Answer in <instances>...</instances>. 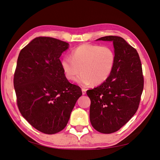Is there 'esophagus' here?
Wrapping results in <instances>:
<instances>
[{"label": "esophagus", "instance_id": "34e87169", "mask_svg": "<svg viewBox=\"0 0 160 160\" xmlns=\"http://www.w3.org/2000/svg\"><path fill=\"white\" fill-rule=\"evenodd\" d=\"M81 90H82V94H83V95H85V94L86 93V89H84V88H82V89H81Z\"/></svg>", "mask_w": 160, "mask_h": 160}]
</instances>
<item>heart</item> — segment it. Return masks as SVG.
<instances>
[{
  "label": "heart",
  "mask_w": 160,
  "mask_h": 160,
  "mask_svg": "<svg viewBox=\"0 0 160 160\" xmlns=\"http://www.w3.org/2000/svg\"><path fill=\"white\" fill-rule=\"evenodd\" d=\"M61 67L65 77L69 81L75 79L79 84L86 86L90 83L99 85L107 80L112 72L115 55L112 48L95 44L81 45L72 49L70 57L61 60Z\"/></svg>",
  "instance_id": "b5f03b06"
}]
</instances>
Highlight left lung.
Masks as SVG:
<instances>
[{
    "mask_svg": "<svg viewBox=\"0 0 160 160\" xmlns=\"http://www.w3.org/2000/svg\"><path fill=\"white\" fill-rule=\"evenodd\" d=\"M98 40L113 41L115 63L104 83L87 91L91 99L90 122L98 132L111 133L136 113L143 89V71L136 49L122 37L106 36Z\"/></svg>",
    "mask_w": 160,
    "mask_h": 160,
    "instance_id": "8db88e82",
    "label": "left lung"
}]
</instances>
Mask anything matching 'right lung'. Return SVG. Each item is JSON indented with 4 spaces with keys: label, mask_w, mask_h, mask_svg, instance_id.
I'll use <instances>...</instances> for the list:
<instances>
[{
    "label": "right lung",
    "mask_w": 160,
    "mask_h": 160,
    "mask_svg": "<svg viewBox=\"0 0 160 160\" xmlns=\"http://www.w3.org/2000/svg\"><path fill=\"white\" fill-rule=\"evenodd\" d=\"M69 43L38 37L21 51L14 74L19 111L33 128L55 134L68 123L77 100L82 95L62 70L59 57Z\"/></svg>",
    "instance_id": "1"
}]
</instances>
